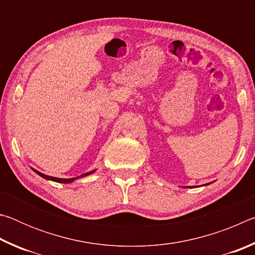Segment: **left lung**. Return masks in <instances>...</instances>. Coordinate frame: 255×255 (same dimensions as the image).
<instances>
[{"label": "left lung", "instance_id": "8db88e82", "mask_svg": "<svg viewBox=\"0 0 255 255\" xmlns=\"http://www.w3.org/2000/svg\"><path fill=\"white\" fill-rule=\"evenodd\" d=\"M207 184H210V183H207ZM207 184H205V185H207ZM187 188H195V187H187Z\"/></svg>", "mask_w": 255, "mask_h": 255}]
</instances>
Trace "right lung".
<instances>
[{
    "instance_id": "right-lung-1",
    "label": "right lung",
    "mask_w": 255,
    "mask_h": 255,
    "mask_svg": "<svg viewBox=\"0 0 255 255\" xmlns=\"http://www.w3.org/2000/svg\"><path fill=\"white\" fill-rule=\"evenodd\" d=\"M32 170H33L34 172H36V173H37L38 175H40L41 178H44V179H46V180L54 181V182H59V183H71V182H73V181H75V180H77V179H80V178H84V176H86V175L92 174L93 172L96 171V170H93V171H91V172H88V173H84V174H81L80 176H76V178H71V179H60V178H54V176H50V175H46V174L41 173V172L37 171V170H34V169H32Z\"/></svg>"
}]
</instances>
